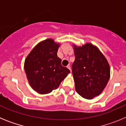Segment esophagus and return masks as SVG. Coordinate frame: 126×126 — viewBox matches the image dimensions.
Returning <instances> with one entry per match:
<instances>
[{
	"mask_svg": "<svg viewBox=\"0 0 126 126\" xmlns=\"http://www.w3.org/2000/svg\"><path fill=\"white\" fill-rule=\"evenodd\" d=\"M67 68H68L69 69L70 71H71V66H70V65H67Z\"/></svg>",
	"mask_w": 126,
	"mask_h": 126,
	"instance_id": "1",
	"label": "esophagus"
}]
</instances>
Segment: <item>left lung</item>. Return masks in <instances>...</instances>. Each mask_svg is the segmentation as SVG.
<instances>
[{"label":"left lung","mask_w":126,"mask_h":126,"mask_svg":"<svg viewBox=\"0 0 126 126\" xmlns=\"http://www.w3.org/2000/svg\"><path fill=\"white\" fill-rule=\"evenodd\" d=\"M74 47L75 61L72 65L76 91L86 99L100 94L110 78L107 60L100 50L91 43Z\"/></svg>","instance_id":"8db88e82"}]
</instances>
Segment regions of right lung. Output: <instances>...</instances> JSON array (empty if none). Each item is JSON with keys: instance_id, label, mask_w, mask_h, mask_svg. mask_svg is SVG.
I'll list each match as a JSON object with an SVG mask.
<instances>
[{"instance_id": "right-lung-1", "label": "right lung", "mask_w": 126, "mask_h": 126, "mask_svg": "<svg viewBox=\"0 0 126 126\" xmlns=\"http://www.w3.org/2000/svg\"><path fill=\"white\" fill-rule=\"evenodd\" d=\"M59 43L48 38L38 43L26 58L24 71L31 87L40 94L57 88L70 73L57 57Z\"/></svg>"}]
</instances>
